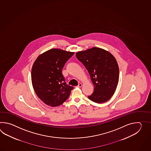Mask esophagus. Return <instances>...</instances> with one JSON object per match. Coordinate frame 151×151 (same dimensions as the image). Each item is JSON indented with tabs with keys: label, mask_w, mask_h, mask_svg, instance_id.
I'll use <instances>...</instances> for the list:
<instances>
[{
	"label": "esophagus",
	"mask_w": 151,
	"mask_h": 151,
	"mask_svg": "<svg viewBox=\"0 0 151 151\" xmlns=\"http://www.w3.org/2000/svg\"><path fill=\"white\" fill-rule=\"evenodd\" d=\"M82 86V83H79L78 84V87H81Z\"/></svg>",
	"instance_id": "34e87169"
}]
</instances>
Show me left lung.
<instances>
[{
	"mask_svg": "<svg viewBox=\"0 0 151 151\" xmlns=\"http://www.w3.org/2000/svg\"><path fill=\"white\" fill-rule=\"evenodd\" d=\"M76 57L86 68L94 85V92L88 99L96 103L109 100L116 91L119 80L116 58L109 52L96 47L78 52Z\"/></svg>",
	"mask_w": 151,
	"mask_h": 151,
	"instance_id": "1",
	"label": "left lung"
}]
</instances>
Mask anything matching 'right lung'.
<instances>
[{
    "instance_id": "right-lung-1",
    "label": "right lung",
    "mask_w": 151,
    "mask_h": 151,
    "mask_svg": "<svg viewBox=\"0 0 151 151\" xmlns=\"http://www.w3.org/2000/svg\"><path fill=\"white\" fill-rule=\"evenodd\" d=\"M74 52L53 48L39 55L31 71L32 85L37 96L48 106H59L68 99L73 87L62 74L66 61Z\"/></svg>"
}]
</instances>
